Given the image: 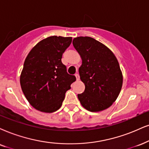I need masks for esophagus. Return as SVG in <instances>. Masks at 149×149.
<instances>
[{
	"label": "esophagus",
	"instance_id": "esophagus-1",
	"mask_svg": "<svg viewBox=\"0 0 149 149\" xmlns=\"http://www.w3.org/2000/svg\"><path fill=\"white\" fill-rule=\"evenodd\" d=\"M75 76H76V80H80V76H79L78 73H76V74L75 75Z\"/></svg>",
	"mask_w": 149,
	"mask_h": 149
}]
</instances>
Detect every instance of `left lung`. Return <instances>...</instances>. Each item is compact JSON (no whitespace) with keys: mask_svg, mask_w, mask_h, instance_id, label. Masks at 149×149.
Instances as JSON below:
<instances>
[{"mask_svg":"<svg viewBox=\"0 0 149 149\" xmlns=\"http://www.w3.org/2000/svg\"><path fill=\"white\" fill-rule=\"evenodd\" d=\"M73 45L82 59L79 74L85 85L84 91L78 95L80 104L91 112L108 109L118 98L123 82L116 56L91 37L75 38Z\"/></svg>","mask_w":149,"mask_h":149,"instance_id":"8db88e82","label":"left lung"}]
</instances>
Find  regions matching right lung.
Returning a JSON list of instances; mask_svg holds the SVG:
<instances>
[{"instance_id":"right-lung-1","label":"right lung","mask_w":149,"mask_h":149,"mask_svg":"<svg viewBox=\"0 0 149 149\" xmlns=\"http://www.w3.org/2000/svg\"><path fill=\"white\" fill-rule=\"evenodd\" d=\"M71 41V37H47L38 42L25 58L20 76V86L29 104L39 111L58 110L66 91L76 81V77L67 73L61 61Z\"/></svg>"}]
</instances>
